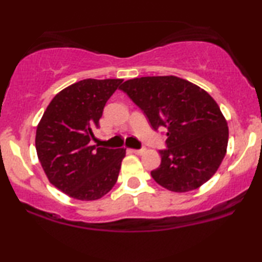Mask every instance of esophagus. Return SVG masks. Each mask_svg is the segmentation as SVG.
Masks as SVG:
<instances>
[{"label":"esophagus","mask_w":262,"mask_h":262,"mask_svg":"<svg viewBox=\"0 0 262 262\" xmlns=\"http://www.w3.org/2000/svg\"><path fill=\"white\" fill-rule=\"evenodd\" d=\"M132 154H136V155H141V154L144 152V149H130Z\"/></svg>","instance_id":"obj_1"}]
</instances>
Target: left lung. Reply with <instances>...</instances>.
I'll return each instance as SVG.
<instances>
[{"instance_id":"left-lung-1","label":"left lung","mask_w":262,"mask_h":262,"mask_svg":"<svg viewBox=\"0 0 262 262\" xmlns=\"http://www.w3.org/2000/svg\"><path fill=\"white\" fill-rule=\"evenodd\" d=\"M120 91L141 108L154 130L167 127L166 150L151 171L171 192L196 189L209 181L227 152L229 128L209 93L177 76H145L125 81Z\"/></svg>"}]
</instances>
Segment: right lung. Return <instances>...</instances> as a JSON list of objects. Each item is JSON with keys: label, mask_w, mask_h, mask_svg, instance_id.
Here are the masks:
<instances>
[{"label": "right lung", "mask_w": 262, "mask_h": 262, "mask_svg": "<svg viewBox=\"0 0 262 262\" xmlns=\"http://www.w3.org/2000/svg\"><path fill=\"white\" fill-rule=\"evenodd\" d=\"M120 78H85L60 91L37 126L35 149L51 184L71 198L96 200L118 180L125 149L91 144L103 107Z\"/></svg>", "instance_id": "add662e5"}]
</instances>
